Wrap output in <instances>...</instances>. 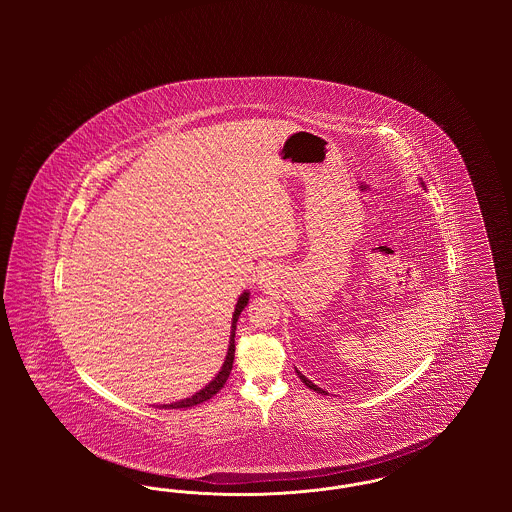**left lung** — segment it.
<instances>
[{
  "label": "left lung",
  "mask_w": 512,
  "mask_h": 512,
  "mask_svg": "<svg viewBox=\"0 0 512 512\" xmlns=\"http://www.w3.org/2000/svg\"><path fill=\"white\" fill-rule=\"evenodd\" d=\"M420 184H422V188H424V182H420ZM295 372H297L299 380H301V382H303V384H305L307 388H311V390H315L317 391V393H322V395H326V391L322 390V388H318L317 384H313V382H311L309 378H305V376H303V374H301V372H299L297 368H295Z\"/></svg>",
  "instance_id": "1"
}]
</instances>
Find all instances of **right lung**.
Instances as JSON below:
<instances>
[{
    "label": "right lung",
    "mask_w": 512,
    "mask_h": 512,
    "mask_svg": "<svg viewBox=\"0 0 512 512\" xmlns=\"http://www.w3.org/2000/svg\"><path fill=\"white\" fill-rule=\"evenodd\" d=\"M247 301H249V292H244L240 297H238V303H236V309H234V315H232L228 351H226V359H224V363L220 366L219 374H217V376H215V378H213L205 388H201L197 393H194L192 397H186V399L174 401V403H169V405H159L161 409H188V407H194V405H199V403H203V401L211 399V397H213L217 391H220V388L226 384V380H228V376H230V370H232V363H234V351H236V343H234V338H236V322H238V318L242 315V311H244Z\"/></svg>",
    "instance_id": "right-lung-1"
}]
</instances>
